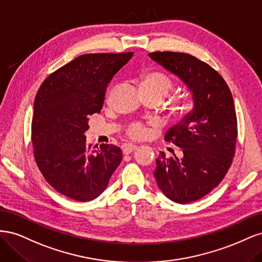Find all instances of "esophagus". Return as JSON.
Segmentation results:
<instances>
[{
  "label": "esophagus",
  "mask_w": 262,
  "mask_h": 262,
  "mask_svg": "<svg viewBox=\"0 0 262 262\" xmlns=\"http://www.w3.org/2000/svg\"><path fill=\"white\" fill-rule=\"evenodd\" d=\"M137 148H138V146H136V145H132V144L125 145V146L123 147V154H124V155H129V154L133 153L134 150H136Z\"/></svg>",
  "instance_id": "obj_1"
}]
</instances>
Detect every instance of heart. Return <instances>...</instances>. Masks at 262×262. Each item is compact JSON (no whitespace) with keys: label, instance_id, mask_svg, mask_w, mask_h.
<instances>
[{"label":"heart","instance_id":"1","mask_svg":"<svg viewBox=\"0 0 262 262\" xmlns=\"http://www.w3.org/2000/svg\"><path fill=\"white\" fill-rule=\"evenodd\" d=\"M139 87L143 96H154L160 100L171 93L173 82L171 78L161 71H147L141 75ZM173 110L177 115H185L191 108L192 99L188 94L178 95L172 98ZM146 134L145 126L140 122L131 123L126 128V136L133 140H140Z\"/></svg>","mask_w":262,"mask_h":262}]
</instances>
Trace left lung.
Wrapping results in <instances>:
<instances>
[{
	"label": "left lung",
	"mask_w": 262,
	"mask_h": 262,
	"mask_svg": "<svg viewBox=\"0 0 262 262\" xmlns=\"http://www.w3.org/2000/svg\"><path fill=\"white\" fill-rule=\"evenodd\" d=\"M148 55L180 77L193 94L191 112L164 138L181 148V157L161 152L153 173L168 199L194 202L217 187L232 165L237 140L232 93L217 71L191 54L157 51Z\"/></svg>",
	"instance_id": "left-lung-1"
}]
</instances>
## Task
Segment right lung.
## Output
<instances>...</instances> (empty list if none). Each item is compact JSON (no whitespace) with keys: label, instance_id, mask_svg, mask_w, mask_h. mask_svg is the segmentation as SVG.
<instances>
[{"label":"right lung","instance_id":"add662e5","mask_svg":"<svg viewBox=\"0 0 262 262\" xmlns=\"http://www.w3.org/2000/svg\"><path fill=\"white\" fill-rule=\"evenodd\" d=\"M133 55L87 53L54 71L36 94L31 121L34 157L46 181L75 201L97 198L120 165L122 150L86 144L89 116L99 113L109 82Z\"/></svg>","mask_w":262,"mask_h":262}]
</instances>
